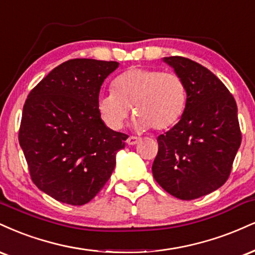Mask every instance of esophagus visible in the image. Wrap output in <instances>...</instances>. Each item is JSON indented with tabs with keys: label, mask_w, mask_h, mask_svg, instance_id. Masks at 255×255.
I'll return each mask as SVG.
<instances>
[{
	"label": "esophagus",
	"mask_w": 255,
	"mask_h": 255,
	"mask_svg": "<svg viewBox=\"0 0 255 255\" xmlns=\"http://www.w3.org/2000/svg\"><path fill=\"white\" fill-rule=\"evenodd\" d=\"M139 140H140L139 137L130 136V137H128V138L127 139V143H128V145H134V144H137V143H138Z\"/></svg>",
	"instance_id": "esophagus-1"
}]
</instances>
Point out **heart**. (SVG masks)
Segmentation results:
<instances>
[{"instance_id": "obj_1", "label": "heart", "mask_w": 255, "mask_h": 255, "mask_svg": "<svg viewBox=\"0 0 255 255\" xmlns=\"http://www.w3.org/2000/svg\"><path fill=\"white\" fill-rule=\"evenodd\" d=\"M186 103V85L178 74L134 67L117 77L113 92L99 98L98 112L107 127L119 130L132 107L137 128L163 131L180 121Z\"/></svg>"}]
</instances>
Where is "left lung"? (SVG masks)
<instances>
[{"label": "left lung", "instance_id": "1", "mask_svg": "<svg viewBox=\"0 0 255 255\" xmlns=\"http://www.w3.org/2000/svg\"><path fill=\"white\" fill-rule=\"evenodd\" d=\"M184 80L187 103L178 124L157 137L152 175L166 192L192 200L228 180L241 144L238 106L209 69L180 56L166 57Z\"/></svg>", "mask_w": 255, "mask_h": 255}]
</instances>
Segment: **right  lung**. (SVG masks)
Returning a JSON list of instances; mask_svg holds the SVG:
<instances>
[{
	"instance_id": "1",
	"label": "right lung",
	"mask_w": 255,
	"mask_h": 255,
	"mask_svg": "<svg viewBox=\"0 0 255 255\" xmlns=\"http://www.w3.org/2000/svg\"><path fill=\"white\" fill-rule=\"evenodd\" d=\"M117 62L75 58L29 92L19 143L32 181L53 199L83 205L105 186L128 134L106 128L98 112L101 85Z\"/></svg>"
}]
</instances>
